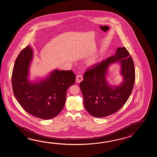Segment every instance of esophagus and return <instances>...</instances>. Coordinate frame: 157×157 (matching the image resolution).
I'll use <instances>...</instances> for the list:
<instances>
[{
  "mask_svg": "<svg viewBox=\"0 0 157 157\" xmlns=\"http://www.w3.org/2000/svg\"><path fill=\"white\" fill-rule=\"evenodd\" d=\"M83 80V77L81 75H78L77 76H76V81L78 82V83H80Z\"/></svg>",
  "mask_w": 157,
  "mask_h": 157,
  "instance_id": "34e87169",
  "label": "esophagus"
}]
</instances>
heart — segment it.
<instances>
[{
  "instance_id": "obj_1",
  "label": "heart",
  "mask_w": 157,
  "mask_h": 157,
  "mask_svg": "<svg viewBox=\"0 0 157 157\" xmlns=\"http://www.w3.org/2000/svg\"><path fill=\"white\" fill-rule=\"evenodd\" d=\"M97 57L96 56H94L92 57H90L88 60H87V64L89 66H93L94 64L97 62Z\"/></svg>"
}]
</instances>
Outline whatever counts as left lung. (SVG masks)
<instances>
[{
    "label": "left lung",
    "mask_w": 157,
    "mask_h": 157,
    "mask_svg": "<svg viewBox=\"0 0 157 157\" xmlns=\"http://www.w3.org/2000/svg\"><path fill=\"white\" fill-rule=\"evenodd\" d=\"M121 63L123 81L120 86H110L106 76L110 63ZM80 83L84 106L93 117H107L120 110L133 89L135 80L134 63L125 47L118 48L113 56L89 67Z\"/></svg>",
    "instance_id": "1"
}]
</instances>
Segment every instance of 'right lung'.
Wrapping results in <instances>:
<instances>
[{
  "instance_id": "1",
  "label": "right lung",
  "mask_w": 157,
  "mask_h": 157,
  "mask_svg": "<svg viewBox=\"0 0 157 157\" xmlns=\"http://www.w3.org/2000/svg\"><path fill=\"white\" fill-rule=\"evenodd\" d=\"M33 57L30 45L22 50L16 59L12 75L14 95L27 113L43 120L56 117L63 108L68 87L76 76L72 71L54 70L39 82L29 80V68Z\"/></svg>"
}]
</instances>
